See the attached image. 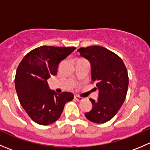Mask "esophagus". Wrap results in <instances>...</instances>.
Listing matches in <instances>:
<instances>
[{
  "label": "esophagus",
  "mask_w": 150,
  "mask_h": 150,
  "mask_svg": "<svg viewBox=\"0 0 150 150\" xmlns=\"http://www.w3.org/2000/svg\"><path fill=\"white\" fill-rule=\"evenodd\" d=\"M75 99L78 102H81V101H82L83 100V97H80V96H78V95H75Z\"/></svg>",
  "instance_id": "obj_1"
}]
</instances>
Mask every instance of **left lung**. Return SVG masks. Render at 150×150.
I'll return each mask as SVG.
<instances>
[{
    "instance_id": "left-lung-1",
    "label": "left lung",
    "mask_w": 150,
    "mask_h": 150,
    "mask_svg": "<svg viewBox=\"0 0 150 150\" xmlns=\"http://www.w3.org/2000/svg\"><path fill=\"white\" fill-rule=\"evenodd\" d=\"M78 52L91 64V81L99 90L97 100L89 99L93 107L85 117L94 123H105L117 114L125 100L129 83L126 67L120 56L101 46L81 47Z\"/></svg>"
}]
</instances>
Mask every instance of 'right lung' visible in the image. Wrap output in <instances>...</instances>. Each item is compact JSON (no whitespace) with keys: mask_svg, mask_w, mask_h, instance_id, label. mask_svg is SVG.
I'll return each mask as SVG.
<instances>
[{"mask_svg":"<svg viewBox=\"0 0 150 150\" xmlns=\"http://www.w3.org/2000/svg\"><path fill=\"white\" fill-rule=\"evenodd\" d=\"M75 47L41 46L29 52L17 67L15 88L19 101L33 122L42 125L55 122L65 104L73 100L71 92L57 94L47 80L56 75L59 63Z\"/></svg>","mask_w":150,"mask_h":150,"instance_id":"obj_1","label":"right lung"}]
</instances>
